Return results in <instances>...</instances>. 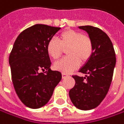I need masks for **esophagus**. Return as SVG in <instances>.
<instances>
[{
	"instance_id": "34e87169",
	"label": "esophagus",
	"mask_w": 124,
	"mask_h": 124,
	"mask_svg": "<svg viewBox=\"0 0 124 124\" xmlns=\"http://www.w3.org/2000/svg\"><path fill=\"white\" fill-rule=\"evenodd\" d=\"M68 75L67 74H65V73H62V78H65V77H67Z\"/></svg>"
}]
</instances>
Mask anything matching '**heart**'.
<instances>
[{
    "label": "heart",
    "mask_w": 124,
    "mask_h": 124,
    "mask_svg": "<svg viewBox=\"0 0 124 124\" xmlns=\"http://www.w3.org/2000/svg\"><path fill=\"white\" fill-rule=\"evenodd\" d=\"M68 57L63 58L54 64V68L61 72L68 74L76 69L79 62H85L93 53V43L89 36L74 30H65L58 36V41L50 39L47 44V53L50 57L57 59L67 49Z\"/></svg>",
    "instance_id": "heart-1"
}]
</instances>
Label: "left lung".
<instances>
[{
    "label": "left lung",
    "instance_id": "obj_1",
    "mask_svg": "<svg viewBox=\"0 0 124 124\" xmlns=\"http://www.w3.org/2000/svg\"><path fill=\"white\" fill-rule=\"evenodd\" d=\"M93 43V53L79 69L85 77L72 76L75 85L69 92L71 102L81 110H91L98 106L110 87L116 63L112 41L103 30L92 26H81Z\"/></svg>",
    "mask_w": 124,
    "mask_h": 124
}]
</instances>
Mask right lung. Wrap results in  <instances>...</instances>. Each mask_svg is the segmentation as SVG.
I'll list each match as a JSON object with an SVG mask.
<instances>
[{
    "mask_svg": "<svg viewBox=\"0 0 124 124\" xmlns=\"http://www.w3.org/2000/svg\"><path fill=\"white\" fill-rule=\"evenodd\" d=\"M60 27L35 24L21 32L9 58L12 83L17 95L26 106L39 108L53 95L62 74L50 69L47 44ZM42 70L45 73H40Z\"/></svg>",
    "mask_w": 124,
    "mask_h": 124,
    "instance_id": "add662e5",
    "label": "right lung"
}]
</instances>
